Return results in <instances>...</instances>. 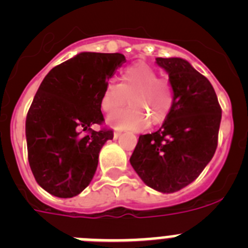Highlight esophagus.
Segmentation results:
<instances>
[{"label":"esophagus","mask_w":248,"mask_h":248,"mask_svg":"<svg viewBox=\"0 0 248 248\" xmlns=\"http://www.w3.org/2000/svg\"><path fill=\"white\" fill-rule=\"evenodd\" d=\"M120 135H122V131H120V130H115V131H114V138H115V139H118V138H119Z\"/></svg>","instance_id":"obj_1"}]
</instances>
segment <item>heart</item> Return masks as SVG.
<instances>
[{
    "label": "heart",
    "instance_id": "b5f03b06",
    "mask_svg": "<svg viewBox=\"0 0 248 248\" xmlns=\"http://www.w3.org/2000/svg\"><path fill=\"white\" fill-rule=\"evenodd\" d=\"M126 99L130 107L111 115L109 122L118 128L143 129L149 122L156 125L168 118L174 104V91L170 83L160 79L156 69L137 63L120 73L119 84H105L100 107L111 114L125 105Z\"/></svg>",
    "mask_w": 248,
    "mask_h": 248
}]
</instances>
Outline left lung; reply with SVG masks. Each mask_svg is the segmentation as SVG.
I'll return each instance as SVG.
<instances>
[{
  "label": "left lung",
  "instance_id": "8db88e82",
  "mask_svg": "<svg viewBox=\"0 0 248 248\" xmlns=\"http://www.w3.org/2000/svg\"><path fill=\"white\" fill-rule=\"evenodd\" d=\"M169 73L174 104L155 133L140 135L130 164L148 186L175 192L191 184L214 156L221 107L209 79L181 58H156Z\"/></svg>",
  "mask_w": 248,
  "mask_h": 248
}]
</instances>
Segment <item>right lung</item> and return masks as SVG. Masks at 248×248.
Masks as SVG:
<instances>
[{
	"label": "right lung",
	"mask_w": 248,
	"mask_h": 248,
	"mask_svg": "<svg viewBox=\"0 0 248 248\" xmlns=\"http://www.w3.org/2000/svg\"><path fill=\"white\" fill-rule=\"evenodd\" d=\"M125 62L120 53L84 52L45 77L26 118L28 163L41 187L58 198H73L89 185L107 140L100 98L114 71Z\"/></svg>",
	"instance_id": "1"
}]
</instances>
